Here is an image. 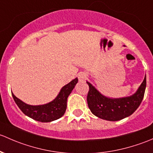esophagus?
Masks as SVG:
<instances>
[{
	"instance_id": "1",
	"label": "esophagus",
	"mask_w": 153,
	"mask_h": 153,
	"mask_svg": "<svg viewBox=\"0 0 153 153\" xmlns=\"http://www.w3.org/2000/svg\"><path fill=\"white\" fill-rule=\"evenodd\" d=\"M86 77H87V74L84 73V72H81L78 75V78L79 81H84V80H85Z\"/></svg>"
}]
</instances>
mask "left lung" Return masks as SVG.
I'll return each instance as SVG.
<instances>
[{
    "label": "left lung",
    "instance_id": "8db88e82",
    "mask_svg": "<svg viewBox=\"0 0 153 153\" xmlns=\"http://www.w3.org/2000/svg\"><path fill=\"white\" fill-rule=\"evenodd\" d=\"M89 86L87 102L91 113L105 120L119 121L133 114L142 102L145 92L146 76L140 87L133 95L119 99H111L101 94L92 85Z\"/></svg>",
    "mask_w": 153,
    "mask_h": 153
}]
</instances>
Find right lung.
<instances>
[{
	"instance_id": "1",
	"label": "right lung",
	"mask_w": 153,
	"mask_h": 153,
	"mask_svg": "<svg viewBox=\"0 0 153 153\" xmlns=\"http://www.w3.org/2000/svg\"><path fill=\"white\" fill-rule=\"evenodd\" d=\"M78 82L76 78L59 91L52 102L42 105H29L17 98L12 93L15 103L21 111L31 119L40 122H50L59 119L64 115L67 108V99Z\"/></svg>"
}]
</instances>
